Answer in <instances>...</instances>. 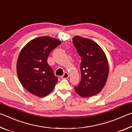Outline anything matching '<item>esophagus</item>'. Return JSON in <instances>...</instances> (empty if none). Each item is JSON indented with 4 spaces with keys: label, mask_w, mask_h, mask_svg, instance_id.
Returning a JSON list of instances; mask_svg holds the SVG:
<instances>
[{
    "label": "esophagus",
    "mask_w": 132,
    "mask_h": 132,
    "mask_svg": "<svg viewBox=\"0 0 132 132\" xmlns=\"http://www.w3.org/2000/svg\"><path fill=\"white\" fill-rule=\"evenodd\" d=\"M69 77V73H64V75L62 76L61 77L62 79H68V78Z\"/></svg>",
    "instance_id": "34e87169"
}]
</instances>
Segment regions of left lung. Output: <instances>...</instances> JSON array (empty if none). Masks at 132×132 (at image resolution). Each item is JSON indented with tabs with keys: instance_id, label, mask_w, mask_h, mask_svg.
I'll return each instance as SVG.
<instances>
[{
	"instance_id": "left-lung-1",
	"label": "left lung",
	"mask_w": 132,
	"mask_h": 132,
	"mask_svg": "<svg viewBox=\"0 0 132 132\" xmlns=\"http://www.w3.org/2000/svg\"><path fill=\"white\" fill-rule=\"evenodd\" d=\"M72 39L81 57V80L75 87L76 92L84 98L95 95L102 90L108 78L109 66L105 54L96 42L90 39L77 35Z\"/></svg>"
}]
</instances>
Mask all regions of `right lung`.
<instances>
[{
  "mask_svg": "<svg viewBox=\"0 0 132 132\" xmlns=\"http://www.w3.org/2000/svg\"><path fill=\"white\" fill-rule=\"evenodd\" d=\"M61 44L55 38L41 37L31 40L22 49L17 62L19 79L32 94L45 97L52 92L58 81L47 59L53 50Z\"/></svg>",
  "mask_w": 132,
  "mask_h": 132,
  "instance_id": "add662e5",
  "label": "right lung"
}]
</instances>
